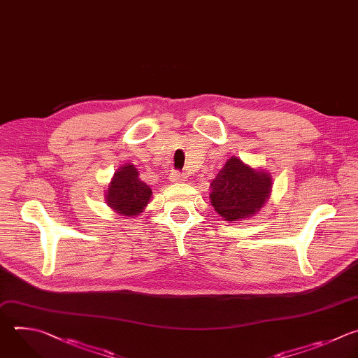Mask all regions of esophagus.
Listing matches in <instances>:
<instances>
[{
	"label": "esophagus",
	"mask_w": 358,
	"mask_h": 358,
	"mask_svg": "<svg viewBox=\"0 0 358 358\" xmlns=\"http://www.w3.org/2000/svg\"><path fill=\"white\" fill-rule=\"evenodd\" d=\"M169 180L172 183H182V182L186 180V175H183L180 172H172L171 176H169Z\"/></svg>",
	"instance_id": "1"
}]
</instances>
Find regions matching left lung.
Segmentation results:
<instances>
[{"instance_id": "obj_1", "label": "left lung", "mask_w": 358, "mask_h": 358, "mask_svg": "<svg viewBox=\"0 0 358 358\" xmlns=\"http://www.w3.org/2000/svg\"><path fill=\"white\" fill-rule=\"evenodd\" d=\"M272 193V176L237 157L227 159L210 183V203L220 217L236 223L250 219L265 206Z\"/></svg>"}]
</instances>
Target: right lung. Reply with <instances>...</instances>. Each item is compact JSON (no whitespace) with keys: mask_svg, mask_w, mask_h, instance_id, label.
Returning <instances> with one entry per match:
<instances>
[{"mask_svg":"<svg viewBox=\"0 0 358 358\" xmlns=\"http://www.w3.org/2000/svg\"><path fill=\"white\" fill-rule=\"evenodd\" d=\"M151 196L152 190L141 180L136 166L125 164L114 172L106 192V203L120 216L134 217L145 210Z\"/></svg>","mask_w":358,"mask_h":358,"instance_id":"1","label":"right lung"}]
</instances>
